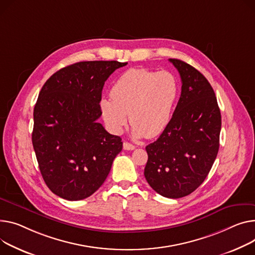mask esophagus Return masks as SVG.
Masks as SVG:
<instances>
[{
  "label": "esophagus",
  "instance_id": "esophagus-1",
  "mask_svg": "<svg viewBox=\"0 0 255 255\" xmlns=\"http://www.w3.org/2000/svg\"><path fill=\"white\" fill-rule=\"evenodd\" d=\"M123 147H124V149H126V150H133V149L135 148V145H133V144L130 143V142L125 141L124 144H123Z\"/></svg>",
  "mask_w": 255,
  "mask_h": 255
}]
</instances>
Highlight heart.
I'll use <instances>...</instances> for the list:
<instances>
[{
  "label": "heart",
  "mask_w": 255,
  "mask_h": 255,
  "mask_svg": "<svg viewBox=\"0 0 255 255\" xmlns=\"http://www.w3.org/2000/svg\"><path fill=\"white\" fill-rule=\"evenodd\" d=\"M178 93V81L170 72L130 69L114 83L112 99L101 98L99 107L114 133L122 132L129 114L135 136L152 138L170 122Z\"/></svg>",
  "instance_id": "b5f03b06"
}]
</instances>
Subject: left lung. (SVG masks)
I'll return each instance as SVG.
<instances>
[{
    "label": "left lung",
    "mask_w": 255,
    "mask_h": 255,
    "mask_svg": "<svg viewBox=\"0 0 255 255\" xmlns=\"http://www.w3.org/2000/svg\"><path fill=\"white\" fill-rule=\"evenodd\" d=\"M169 61L180 75L181 94L166 129L145 147L144 176L161 196L178 199L207 177L219 148L222 116L207 79L182 60Z\"/></svg>",
    "instance_id": "left-lung-1"
}]
</instances>
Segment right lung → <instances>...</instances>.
<instances>
[{"mask_svg":"<svg viewBox=\"0 0 255 255\" xmlns=\"http://www.w3.org/2000/svg\"><path fill=\"white\" fill-rule=\"evenodd\" d=\"M127 62L81 61L51 76L33 109L31 140L50 191L79 201L90 197L107 179L120 136L97 122L105 82Z\"/></svg>","mask_w":255,"mask_h":255,"instance_id":"obj_1","label":"right lung"}]
</instances>
